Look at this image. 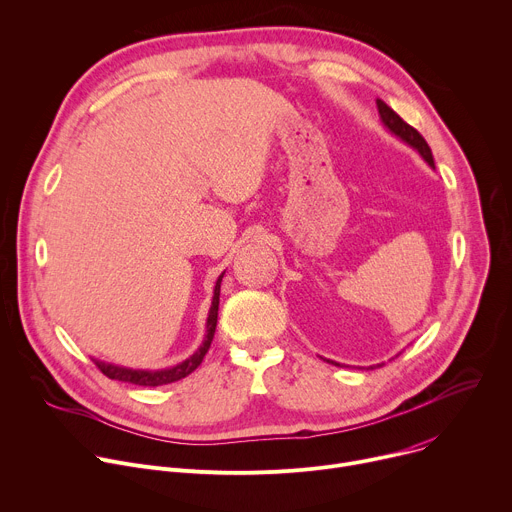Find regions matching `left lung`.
<instances>
[{"mask_svg":"<svg viewBox=\"0 0 512 512\" xmlns=\"http://www.w3.org/2000/svg\"><path fill=\"white\" fill-rule=\"evenodd\" d=\"M376 105H378V113H380V122H382V126L390 132V134H394L396 138L399 140H403L405 144H409L413 150H417L419 154H421V158L431 166V168H435V162H433V154H431V148H429V144L425 142V138L413 128V126H409L399 113H396L394 109H390L382 99H376ZM329 362V360H327ZM333 364V362H331ZM339 366V364H337Z\"/></svg>","mask_w":512,"mask_h":512,"instance_id":"left-lung-1","label":"left lung"}]
</instances>
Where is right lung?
Segmentation results:
<instances>
[{"label":"right lung","instance_id":"add662e5","mask_svg":"<svg viewBox=\"0 0 512 512\" xmlns=\"http://www.w3.org/2000/svg\"><path fill=\"white\" fill-rule=\"evenodd\" d=\"M225 272H221L215 280V289H213V299H211V307H209V315H207V323H205V337L203 344L197 348V352L193 356H189L187 360H183L177 366L170 368H160V370H140V368H126V366H118V364H109V362H101L95 360L97 368L111 380H122V382H132L138 386H162V384H170L177 382L185 376H189L193 370H197V366L203 362L211 342L215 335V327H217V309H219V289H221V278Z\"/></svg>","mask_w":512,"mask_h":512}]
</instances>
